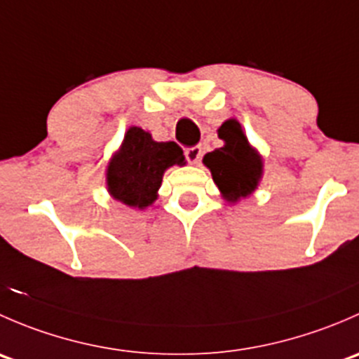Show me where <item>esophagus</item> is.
<instances>
[{"instance_id":"esophagus-1","label":"esophagus","mask_w":359,"mask_h":359,"mask_svg":"<svg viewBox=\"0 0 359 359\" xmlns=\"http://www.w3.org/2000/svg\"><path fill=\"white\" fill-rule=\"evenodd\" d=\"M186 159L187 161L191 163V165H194V163H198L200 161V158H201V147L200 146H193V147H187L186 149Z\"/></svg>"}]
</instances>
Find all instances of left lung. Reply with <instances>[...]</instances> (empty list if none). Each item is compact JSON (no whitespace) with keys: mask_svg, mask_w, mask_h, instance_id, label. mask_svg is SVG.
<instances>
[{"mask_svg":"<svg viewBox=\"0 0 359 359\" xmlns=\"http://www.w3.org/2000/svg\"><path fill=\"white\" fill-rule=\"evenodd\" d=\"M219 137L224 140V146L206 153L203 163L212 172L213 182L224 200L236 203L250 196L259 186V180L262 179V158L250 146L236 119L222 123Z\"/></svg>","mask_w":359,"mask_h":359,"instance_id":"8db88e82","label":"left lung"}]
</instances>
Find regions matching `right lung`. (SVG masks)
I'll list each match as a JSON object with an SVG mask.
<instances>
[{
	"label": "right lung",
	"mask_w": 359,
	"mask_h": 359,
	"mask_svg": "<svg viewBox=\"0 0 359 359\" xmlns=\"http://www.w3.org/2000/svg\"><path fill=\"white\" fill-rule=\"evenodd\" d=\"M175 142H156L149 132L132 126L107 166V191L114 200L144 210L158 198L163 173L173 165H186Z\"/></svg>",
	"instance_id": "1"
}]
</instances>
